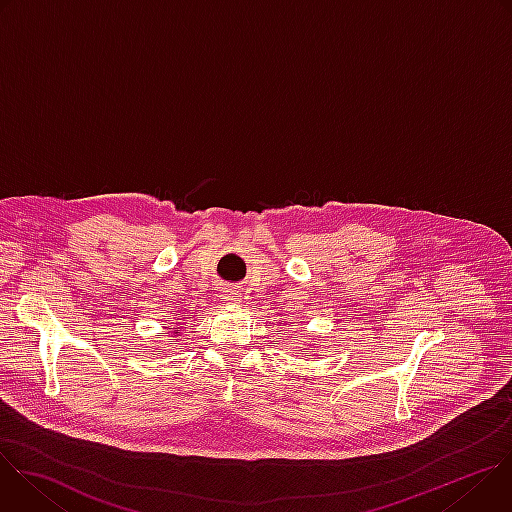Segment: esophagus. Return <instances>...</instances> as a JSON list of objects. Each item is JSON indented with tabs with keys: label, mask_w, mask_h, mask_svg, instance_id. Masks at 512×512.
Listing matches in <instances>:
<instances>
[{
	"label": "esophagus",
	"mask_w": 512,
	"mask_h": 512,
	"mask_svg": "<svg viewBox=\"0 0 512 512\" xmlns=\"http://www.w3.org/2000/svg\"><path fill=\"white\" fill-rule=\"evenodd\" d=\"M225 302H229V304H239V302H241V294H239V291H235V289H229L227 294H225Z\"/></svg>",
	"instance_id": "obj_1"
}]
</instances>
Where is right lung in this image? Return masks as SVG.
<instances>
[{"label":"right lung","mask_w":512,"mask_h":512,"mask_svg":"<svg viewBox=\"0 0 512 512\" xmlns=\"http://www.w3.org/2000/svg\"><path fill=\"white\" fill-rule=\"evenodd\" d=\"M176 334H178V332H176Z\"/></svg>","instance_id":"right-lung-1"}]
</instances>
